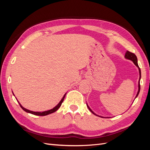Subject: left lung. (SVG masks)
Masks as SVG:
<instances>
[{
    "label": "left lung",
    "instance_id": "8db88e82",
    "mask_svg": "<svg viewBox=\"0 0 150 150\" xmlns=\"http://www.w3.org/2000/svg\"><path fill=\"white\" fill-rule=\"evenodd\" d=\"M125 57L126 59H129V60H130V61H133V63L134 64V65L138 68L139 74V81H138V93H137V96H136V97H135V98H137V96H138L139 93V91H140V84H139V82H140V79H141V70H140V68L139 67V66H138V64L137 57L136 56V55H135L134 54H133V53H132V52H129V51H127L126 52V53H125ZM86 104H87V106H88V109L89 110V111H90L91 112L93 113V114H94V115L98 116H99V117H104V118H105V117H106V118H109V117H103V116H99V115H96V113H94V112L91 110V108H89V106L88 105L87 103H86Z\"/></svg>",
    "mask_w": 150,
    "mask_h": 150
}]
</instances>
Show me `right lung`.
Returning a JSON list of instances; mask_svg holds the SVG:
<instances>
[{"label":"right lung","instance_id":"1","mask_svg":"<svg viewBox=\"0 0 150 150\" xmlns=\"http://www.w3.org/2000/svg\"><path fill=\"white\" fill-rule=\"evenodd\" d=\"M12 93H13V92H12ZM13 96H14V94L13 93ZM66 93L64 94V96L62 97V98L61 99V100L60 101V102L55 107L53 108L52 109H51V110H47V111H42V112H38V111L35 112V111H30V110H28V109H26V108H24L23 106H22L21 105V104H20V103L19 102V101H18L17 99H16L17 100L18 103H19V104H20V106H21V108H22V110H23L24 111H25V112L30 113V114H33V115H37V116H46V115H49V114H51V113H53V112H56V111L58 110V109L61 107V104H62L63 101H64V98H65V96H66Z\"/></svg>","mask_w":150,"mask_h":150}]
</instances>
